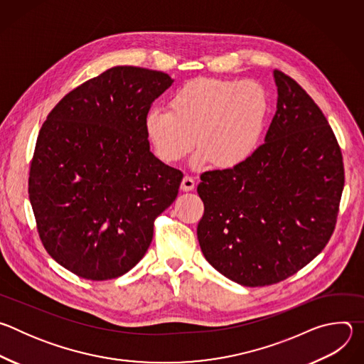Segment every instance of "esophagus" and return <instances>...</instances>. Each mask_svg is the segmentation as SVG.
I'll return each mask as SVG.
<instances>
[{
    "label": "esophagus",
    "instance_id": "1",
    "mask_svg": "<svg viewBox=\"0 0 364 364\" xmlns=\"http://www.w3.org/2000/svg\"><path fill=\"white\" fill-rule=\"evenodd\" d=\"M194 187H196L194 178L190 177V176H184V178L181 181V190L183 191H191V190H194Z\"/></svg>",
    "mask_w": 364,
    "mask_h": 364
}]
</instances>
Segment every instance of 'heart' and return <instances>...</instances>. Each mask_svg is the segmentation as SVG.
<instances>
[{
	"label": "heart",
	"instance_id": "obj_1",
	"mask_svg": "<svg viewBox=\"0 0 364 364\" xmlns=\"http://www.w3.org/2000/svg\"><path fill=\"white\" fill-rule=\"evenodd\" d=\"M268 112V93L255 80L196 79L171 96L170 111L148 109L144 129L166 164L181 161L196 142V166L233 168L261 145Z\"/></svg>",
	"mask_w": 364,
	"mask_h": 364
}]
</instances>
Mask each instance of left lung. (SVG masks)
<instances>
[{"mask_svg": "<svg viewBox=\"0 0 364 364\" xmlns=\"http://www.w3.org/2000/svg\"><path fill=\"white\" fill-rule=\"evenodd\" d=\"M277 112L243 164L205 171L197 237L216 271L243 287L296 274L326 247L344 187L343 155L327 118L289 76L274 70Z\"/></svg>", "mask_w": 364, "mask_h": 364, "instance_id": "left-lung-1", "label": "left lung"}]
</instances>
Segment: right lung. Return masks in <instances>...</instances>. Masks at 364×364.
Listing matches in <instances>:
<instances>
[{
    "label": "right lung",
    "instance_id": "obj_1",
    "mask_svg": "<svg viewBox=\"0 0 364 364\" xmlns=\"http://www.w3.org/2000/svg\"><path fill=\"white\" fill-rule=\"evenodd\" d=\"M173 83L163 72L117 66L69 92L43 124L28 197L47 253L90 281L118 278L145 255L154 220L183 173L149 151L144 117Z\"/></svg>",
    "mask_w": 364,
    "mask_h": 364
}]
</instances>
